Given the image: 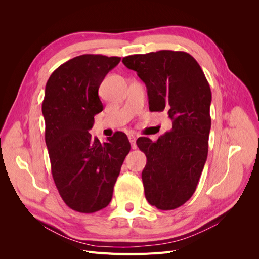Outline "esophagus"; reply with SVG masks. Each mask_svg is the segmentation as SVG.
<instances>
[{
  "mask_svg": "<svg viewBox=\"0 0 259 259\" xmlns=\"http://www.w3.org/2000/svg\"><path fill=\"white\" fill-rule=\"evenodd\" d=\"M128 140H130V143L132 145V148L136 149L137 146H136V136H135V134H133V133L128 134Z\"/></svg>",
  "mask_w": 259,
  "mask_h": 259,
  "instance_id": "obj_1",
  "label": "esophagus"
}]
</instances>
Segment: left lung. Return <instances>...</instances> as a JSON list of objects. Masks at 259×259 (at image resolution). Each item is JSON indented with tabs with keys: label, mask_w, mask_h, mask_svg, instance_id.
I'll list each match as a JSON object with an SVG mask.
<instances>
[{
	"label": "left lung",
	"mask_w": 259,
	"mask_h": 259,
	"mask_svg": "<svg viewBox=\"0 0 259 259\" xmlns=\"http://www.w3.org/2000/svg\"><path fill=\"white\" fill-rule=\"evenodd\" d=\"M122 62L146 84L149 110L166 111L173 121V128L156 142L140 137L136 144L147 156L142 178L149 204L175 209L192 197L207 158L209 84L186 52L131 55Z\"/></svg>",
	"instance_id": "obj_1"
}]
</instances>
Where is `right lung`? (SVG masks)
<instances>
[{
  "label": "right lung",
  "instance_id": "add662e5",
  "mask_svg": "<svg viewBox=\"0 0 259 259\" xmlns=\"http://www.w3.org/2000/svg\"><path fill=\"white\" fill-rule=\"evenodd\" d=\"M120 60L81 55L59 66L46 83L42 112L53 179L61 199L80 213H95L110 203L131 150L122 132H115L106 143L89 133L94 116L104 109L99 86Z\"/></svg>",
  "mask_w": 259,
  "mask_h": 259
}]
</instances>
